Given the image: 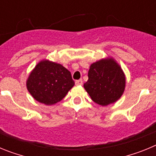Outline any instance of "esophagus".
<instances>
[{
  "instance_id": "esophagus-1",
  "label": "esophagus",
  "mask_w": 156,
  "mask_h": 156,
  "mask_svg": "<svg viewBox=\"0 0 156 156\" xmlns=\"http://www.w3.org/2000/svg\"><path fill=\"white\" fill-rule=\"evenodd\" d=\"M75 83H76V85H82L83 84V80L80 79V80H76Z\"/></svg>"
}]
</instances>
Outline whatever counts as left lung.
I'll return each instance as SVG.
<instances>
[{
	"instance_id": "left-lung-1",
	"label": "left lung",
	"mask_w": 156,
	"mask_h": 156,
	"mask_svg": "<svg viewBox=\"0 0 156 156\" xmlns=\"http://www.w3.org/2000/svg\"><path fill=\"white\" fill-rule=\"evenodd\" d=\"M126 78L119 65L112 58L90 65L85 90L95 103L106 106L119 100L123 94Z\"/></svg>"
}]
</instances>
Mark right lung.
I'll return each mask as SVG.
<instances>
[{"label":"right lung","instance_id":"right-lung-1","mask_svg":"<svg viewBox=\"0 0 156 156\" xmlns=\"http://www.w3.org/2000/svg\"><path fill=\"white\" fill-rule=\"evenodd\" d=\"M75 83L70 72L58 63L40 62L30 73L27 90L37 101L51 105L62 100Z\"/></svg>","mask_w":156,"mask_h":156}]
</instances>
